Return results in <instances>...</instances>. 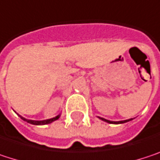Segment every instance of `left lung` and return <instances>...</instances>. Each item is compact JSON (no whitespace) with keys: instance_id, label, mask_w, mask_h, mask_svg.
<instances>
[{"instance_id":"left-lung-1","label":"left lung","mask_w":160,"mask_h":160,"mask_svg":"<svg viewBox=\"0 0 160 160\" xmlns=\"http://www.w3.org/2000/svg\"><path fill=\"white\" fill-rule=\"evenodd\" d=\"M100 119H102V120H104V121H106V122H108V123H112V124H121V123H125V122H128V121H130V120H132V118H130V119H126V120H120V121H110V120H108V119H106V118H100V117H98Z\"/></svg>"}]
</instances>
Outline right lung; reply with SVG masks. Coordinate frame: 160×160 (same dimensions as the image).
<instances>
[{"instance_id":"obj_1","label":"right lung","mask_w":160,"mask_h":160,"mask_svg":"<svg viewBox=\"0 0 160 160\" xmlns=\"http://www.w3.org/2000/svg\"><path fill=\"white\" fill-rule=\"evenodd\" d=\"M19 117H20L23 120L27 121L28 123L33 124V125H45V124L52 123V121L58 119V118H60V115H58V116H56V117H54V118H49V119H45V120H31V119H27V118H23V117H21V116H19Z\"/></svg>"}]
</instances>
